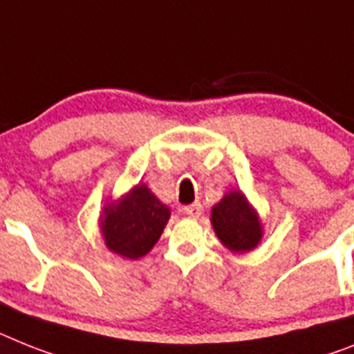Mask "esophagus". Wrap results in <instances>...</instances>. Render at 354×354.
<instances>
[{"label": "esophagus", "instance_id": "obj_1", "mask_svg": "<svg viewBox=\"0 0 354 354\" xmlns=\"http://www.w3.org/2000/svg\"><path fill=\"white\" fill-rule=\"evenodd\" d=\"M183 212H185L187 216H191V218H200L201 212H203V207H201V203L187 205V207H183Z\"/></svg>", "mask_w": 354, "mask_h": 354}]
</instances>
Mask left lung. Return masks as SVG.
<instances>
[{
  "instance_id": "1",
  "label": "left lung",
  "mask_w": 354,
  "mask_h": 354,
  "mask_svg": "<svg viewBox=\"0 0 354 354\" xmlns=\"http://www.w3.org/2000/svg\"><path fill=\"white\" fill-rule=\"evenodd\" d=\"M210 221L219 241L232 252L245 254L254 250L263 237L259 216L239 191H230L214 205Z\"/></svg>"
}]
</instances>
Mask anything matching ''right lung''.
Wrapping results in <instances>:
<instances>
[{"label": "right lung", "instance_id": "add662e5", "mask_svg": "<svg viewBox=\"0 0 354 354\" xmlns=\"http://www.w3.org/2000/svg\"><path fill=\"white\" fill-rule=\"evenodd\" d=\"M171 218V210L138 183L118 201L104 207L100 232L109 250L126 257L140 259L156 245Z\"/></svg>", "mask_w": 354, "mask_h": 354}]
</instances>
